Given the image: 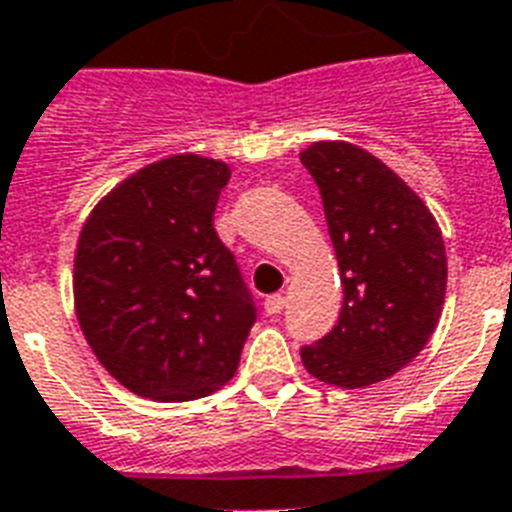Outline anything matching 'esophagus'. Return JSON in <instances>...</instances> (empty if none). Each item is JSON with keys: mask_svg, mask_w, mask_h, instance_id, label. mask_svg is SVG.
<instances>
[{"mask_svg": "<svg viewBox=\"0 0 512 512\" xmlns=\"http://www.w3.org/2000/svg\"><path fill=\"white\" fill-rule=\"evenodd\" d=\"M284 294H270L268 299H265V313L268 315H278L281 310H284Z\"/></svg>", "mask_w": 512, "mask_h": 512, "instance_id": "esophagus-1", "label": "esophagus"}]
</instances>
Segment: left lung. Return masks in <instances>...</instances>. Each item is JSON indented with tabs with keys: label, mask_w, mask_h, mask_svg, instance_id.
<instances>
[{
	"label": "left lung",
	"mask_w": 512,
	"mask_h": 512,
	"mask_svg": "<svg viewBox=\"0 0 512 512\" xmlns=\"http://www.w3.org/2000/svg\"><path fill=\"white\" fill-rule=\"evenodd\" d=\"M299 160L321 189L344 289L336 326L299 355L318 381L371 386L434 334L447 289L442 231L423 199L355 144L318 141Z\"/></svg>",
	"instance_id": "left-lung-1"
}]
</instances>
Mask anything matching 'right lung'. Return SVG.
I'll return each instance as SVG.
<instances>
[{
	"label": "right lung",
	"mask_w": 512,
	"mask_h": 512,
	"mask_svg": "<svg viewBox=\"0 0 512 512\" xmlns=\"http://www.w3.org/2000/svg\"><path fill=\"white\" fill-rule=\"evenodd\" d=\"M226 162L176 155L107 194L83 223L73 297L97 360L134 394L205 397L239 368L257 310L213 215Z\"/></svg>",
	"instance_id": "1"
}]
</instances>
